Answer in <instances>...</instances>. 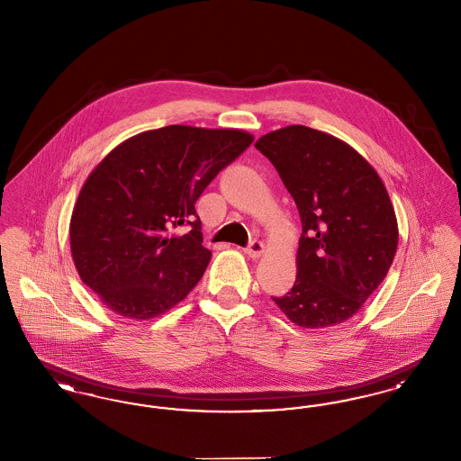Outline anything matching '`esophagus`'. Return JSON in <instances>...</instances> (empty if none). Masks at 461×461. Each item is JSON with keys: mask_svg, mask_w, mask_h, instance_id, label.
<instances>
[{"mask_svg": "<svg viewBox=\"0 0 461 461\" xmlns=\"http://www.w3.org/2000/svg\"><path fill=\"white\" fill-rule=\"evenodd\" d=\"M249 258H261V254L264 252V245L263 241L259 240H252L249 243V247H245V250H243Z\"/></svg>", "mask_w": 461, "mask_h": 461, "instance_id": "1", "label": "esophagus"}]
</instances>
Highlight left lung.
<instances>
[{
    "label": "left lung",
    "mask_w": 461,
    "mask_h": 461,
    "mask_svg": "<svg viewBox=\"0 0 461 461\" xmlns=\"http://www.w3.org/2000/svg\"><path fill=\"white\" fill-rule=\"evenodd\" d=\"M256 149L278 171L303 222L295 284L271 299L304 329L349 320L384 282L397 249L380 176L348 143L307 126L267 132Z\"/></svg>",
    "instance_id": "1"
}]
</instances>
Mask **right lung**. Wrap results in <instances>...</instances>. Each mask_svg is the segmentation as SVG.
I'll return each mask as SVG.
<instances>
[{
    "label": "right lung",
    "instance_id": "add662e5",
    "mask_svg": "<svg viewBox=\"0 0 461 461\" xmlns=\"http://www.w3.org/2000/svg\"><path fill=\"white\" fill-rule=\"evenodd\" d=\"M252 141L240 130L166 126L122 141L93 169L72 211L70 250L110 311L150 320L197 285L212 254L195 202ZM179 225L191 231L177 236Z\"/></svg>",
    "mask_w": 461,
    "mask_h": 461
}]
</instances>
